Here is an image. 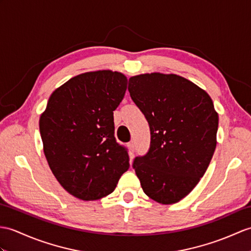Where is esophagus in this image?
Instances as JSON below:
<instances>
[{
    "label": "esophagus",
    "instance_id": "obj_1",
    "mask_svg": "<svg viewBox=\"0 0 251 251\" xmlns=\"http://www.w3.org/2000/svg\"><path fill=\"white\" fill-rule=\"evenodd\" d=\"M128 148H129L130 150V153H133V151H135V141L133 140H131V141L128 142Z\"/></svg>",
    "mask_w": 251,
    "mask_h": 251
}]
</instances>
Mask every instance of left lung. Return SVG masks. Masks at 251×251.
Wrapping results in <instances>:
<instances>
[{
  "label": "left lung",
  "mask_w": 251,
  "mask_h": 251,
  "mask_svg": "<svg viewBox=\"0 0 251 251\" xmlns=\"http://www.w3.org/2000/svg\"><path fill=\"white\" fill-rule=\"evenodd\" d=\"M128 91L151 130L148 153L137 156L132 168L151 199L176 203L204 176L216 149L212 99L187 79L158 73L131 77Z\"/></svg>",
  "instance_id": "left-lung-1"
}]
</instances>
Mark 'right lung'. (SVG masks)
I'll return each mask as SVG.
<instances>
[{
    "mask_svg": "<svg viewBox=\"0 0 251 251\" xmlns=\"http://www.w3.org/2000/svg\"><path fill=\"white\" fill-rule=\"evenodd\" d=\"M127 78L100 71L68 80L52 93L39 120L44 153L62 187L84 201L115 189L129 168L128 150L116 141L113 111Z\"/></svg>",
    "mask_w": 251,
    "mask_h": 251,
    "instance_id": "add662e5",
    "label": "right lung"
}]
</instances>
